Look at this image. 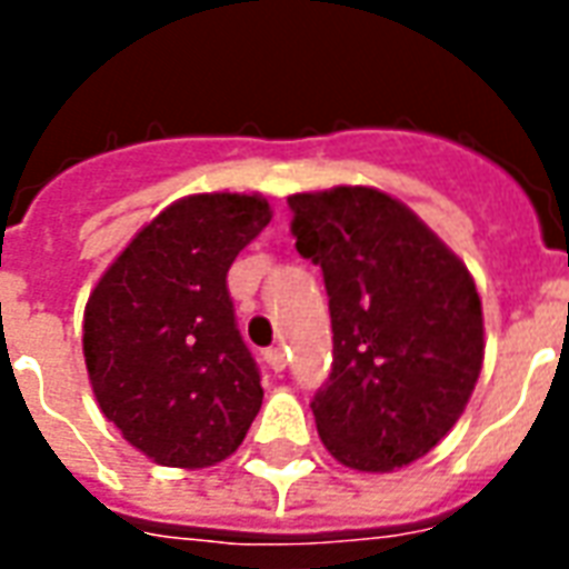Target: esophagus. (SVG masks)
I'll return each instance as SVG.
<instances>
[{"instance_id": "obj_1", "label": "esophagus", "mask_w": 569, "mask_h": 569, "mask_svg": "<svg viewBox=\"0 0 569 569\" xmlns=\"http://www.w3.org/2000/svg\"><path fill=\"white\" fill-rule=\"evenodd\" d=\"M268 366H271L273 371L286 369V350H283V347H271V350H268Z\"/></svg>"}]
</instances>
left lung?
Instances as JSON below:
<instances>
[{
  "label": "left lung",
  "instance_id": "1",
  "mask_svg": "<svg viewBox=\"0 0 569 569\" xmlns=\"http://www.w3.org/2000/svg\"><path fill=\"white\" fill-rule=\"evenodd\" d=\"M296 249L322 268L332 371L313 420L338 463L393 472L463 415L485 359L476 280L402 200L338 186L289 198Z\"/></svg>",
  "mask_w": 569,
  "mask_h": 569
}]
</instances>
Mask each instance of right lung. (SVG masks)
<instances>
[{
  "label": "right lung",
  "mask_w": 569,
  "mask_h": 569,
  "mask_svg": "<svg viewBox=\"0 0 569 569\" xmlns=\"http://www.w3.org/2000/svg\"><path fill=\"white\" fill-rule=\"evenodd\" d=\"M268 222L261 194H188L93 286L81 338L93 396L154 463L216 466L259 415V366L237 332L228 268Z\"/></svg>",
  "instance_id": "add662e5"
}]
</instances>
